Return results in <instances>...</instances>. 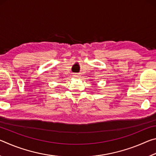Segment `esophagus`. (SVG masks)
Segmentation results:
<instances>
[{
    "label": "esophagus",
    "instance_id": "obj_1",
    "mask_svg": "<svg viewBox=\"0 0 156 156\" xmlns=\"http://www.w3.org/2000/svg\"><path fill=\"white\" fill-rule=\"evenodd\" d=\"M73 76H74V77H78V75L74 74V75H73Z\"/></svg>",
    "mask_w": 156,
    "mask_h": 156
}]
</instances>
